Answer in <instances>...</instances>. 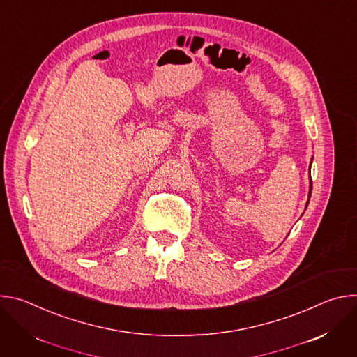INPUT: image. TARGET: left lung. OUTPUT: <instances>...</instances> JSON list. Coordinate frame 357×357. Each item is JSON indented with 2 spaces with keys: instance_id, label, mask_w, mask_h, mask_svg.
<instances>
[{
  "instance_id": "1",
  "label": "left lung",
  "mask_w": 357,
  "mask_h": 357,
  "mask_svg": "<svg viewBox=\"0 0 357 357\" xmlns=\"http://www.w3.org/2000/svg\"><path fill=\"white\" fill-rule=\"evenodd\" d=\"M312 160H314V157H312ZM311 164H312V161H311ZM311 192H312V181H311V165H310V193H308V202H307V206H305V208H308L310 197H311Z\"/></svg>"
}]
</instances>
